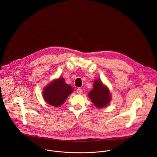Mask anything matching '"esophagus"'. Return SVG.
<instances>
[{"label":"esophagus","instance_id":"34e87169","mask_svg":"<svg viewBox=\"0 0 157 157\" xmlns=\"http://www.w3.org/2000/svg\"><path fill=\"white\" fill-rule=\"evenodd\" d=\"M77 94H82L83 90H82L81 88H78L77 89Z\"/></svg>","mask_w":157,"mask_h":157}]
</instances>
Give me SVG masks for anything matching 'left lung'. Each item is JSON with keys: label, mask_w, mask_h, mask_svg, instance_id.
<instances>
[{"label": "left lung", "mask_w": 157, "mask_h": 157, "mask_svg": "<svg viewBox=\"0 0 157 157\" xmlns=\"http://www.w3.org/2000/svg\"><path fill=\"white\" fill-rule=\"evenodd\" d=\"M89 97L94 105L98 108L106 107L111 99L109 90L98 80L94 82V88L89 93Z\"/></svg>", "instance_id": "8db88e82"}]
</instances>
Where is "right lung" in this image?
Returning <instances> with one entry per match:
<instances>
[{
	"label": "right lung",
	"mask_w": 157,
	"mask_h": 157,
	"mask_svg": "<svg viewBox=\"0 0 157 157\" xmlns=\"http://www.w3.org/2000/svg\"><path fill=\"white\" fill-rule=\"evenodd\" d=\"M72 90L73 88L66 84L63 78H59L45 88L43 91V95L48 104L59 107L65 102Z\"/></svg>",
	"instance_id": "1"
}]
</instances>
